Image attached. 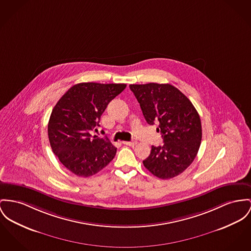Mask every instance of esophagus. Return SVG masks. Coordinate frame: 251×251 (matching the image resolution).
<instances>
[{"mask_svg":"<svg viewBox=\"0 0 251 251\" xmlns=\"http://www.w3.org/2000/svg\"><path fill=\"white\" fill-rule=\"evenodd\" d=\"M123 144L126 145V146H128V147H134V146H136L137 142H135V141H132V142H123Z\"/></svg>","mask_w":251,"mask_h":251,"instance_id":"34e87169","label":"esophagus"}]
</instances>
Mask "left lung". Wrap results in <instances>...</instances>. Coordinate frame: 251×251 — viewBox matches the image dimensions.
<instances>
[{"label":"left lung","instance_id":"1","mask_svg":"<svg viewBox=\"0 0 251 251\" xmlns=\"http://www.w3.org/2000/svg\"><path fill=\"white\" fill-rule=\"evenodd\" d=\"M149 125H158L164 145L151 147L145 167L160 179L183 173L194 161L201 140V119L189 99L169 84H130Z\"/></svg>","mask_w":251,"mask_h":251}]
</instances>
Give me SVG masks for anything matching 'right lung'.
<instances>
[{
    "label": "right lung",
    "mask_w": 251,
    "mask_h": 251,
    "mask_svg": "<svg viewBox=\"0 0 251 251\" xmlns=\"http://www.w3.org/2000/svg\"><path fill=\"white\" fill-rule=\"evenodd\" d=\"M126 84L81 83L70 87L52 109L48 132L51 149L69 171L89 177L106 167L117 149L91 135L100 116Z\"/></svg>",
    "instance_id": "1"
}]
</instances>
